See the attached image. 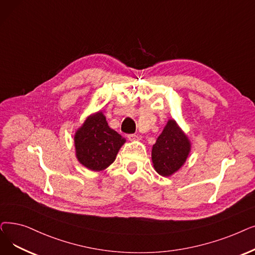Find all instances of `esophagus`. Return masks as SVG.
Listing matches in <instances>:
<instances>
[{
    "instance_id": "obj_1",
    "label": "esophagus",
    "mask_w": 255,
    "mask_h": 255,
    "mask_svg": "<svg viewBox=\"0 0 255 255\" xmlns=\"http://www.w3.org/2000/svg\"><path fill=\"white\" fill-rule=\"evenodd\" d=\"M127 137H128V139L131 140V141H132V140H138V139H140L136 134H128Z\"/></svg>"
}]
</instances>
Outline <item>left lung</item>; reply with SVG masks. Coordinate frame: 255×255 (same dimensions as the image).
I'll return each mask as SVG.
<instances>
[{
  "instance_id": "left-lung-1",
  "label": "left lung",
  "mask_w": 255,
  "mask_h": 255,
  "mask_svg": "<svg viewBox=\"0 0 255 255\" xmlns=\"http://www.w3.org/2000/svg\"><path fill=\"white\" fill-rule=\"evenodd\" d=\"M190 152V139L176 121L169 120L152 147L153 167L159 175L169 177L182 167Z\"/></svg>"
}]
</instances>
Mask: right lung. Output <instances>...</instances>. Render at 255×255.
Wrapping results in <instances>:
<instances>
[{
	"instance_id": "1",
	"label": "right lung",
	"mask_w": 255,
	"mask_h": 255,
	"mask_svg": "<svg viewBox=\"0 0 255 255\" xmlns=\"http://www.w3.org/2000/svg\"><path fill=\"white\" fill-rule=\"evenodd\" d=\"M76 157L85 168L102 171L112 164L126 139L107 124L102 112L88 117L76 131Z\"/></svg>"
}]
</instances>
